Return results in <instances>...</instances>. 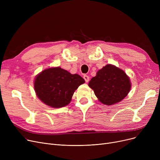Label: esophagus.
<instances>
[{
  "label": "esophagus",
  "mask_w": 160,
  "mask_h": 160,
  "mask_svg": "<svg viewBox=\"0 0 160 160\" xmlns=\"http://www.w3.org/2000/svg\"><path fill=\"white\" fill-rule=\"evenodd\" d=\"M83 79L85 80L86 82H88L89 80V77H88V75H83Z\"/></svg>",
  "instance_id": "esophagus-1"
}]
</instances>
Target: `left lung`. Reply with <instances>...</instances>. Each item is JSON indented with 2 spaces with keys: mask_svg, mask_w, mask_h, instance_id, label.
<instances>
[{
  "mask_svg": "<svg viewBox=\"0 0 160 160\" xmlns=\"http://www.w3.org/2000/svg\"><path fill=\"white\" fill-rule=\"evenodd\" d=\"M99 101L106 105L119 102L127 97L131 88L128 76L121 69L108 64L97 72L89 82Z\"/></svg>",
  "mask_w": 160,
  "mask_h": 160,
  "instance_id": "8db88e82",
  "label": "left lung"
}]
</instances>
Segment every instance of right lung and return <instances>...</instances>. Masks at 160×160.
Masks as SVG:
<instances>
[{
  "instance_id": "add662e5",
  "label": "right lung",
  "mask_w": 160,
  "mask_h": 160,
  "mask_svg": "<svg viewBox=\"0 0 160 160\" xmlns=\"http://www.w3.org/2000/svg\"><path fill=\"white\" fill-rule=\"evenodd\" d=\"M85 82L77 74H72L60 67L42 71L34 81V89L38 98L52 108L69 104L74 91Z\"/></svg>"
}]
</instances>
